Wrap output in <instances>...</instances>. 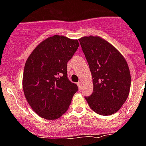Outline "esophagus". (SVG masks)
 Returning a JSON list of instances; mask_svg holds the SVG:
<instances>
[{"mask_svg":"<svg viewBox=\"0 0 146 146\" xmlns=\"http://www.w3.org/2000/svg\"><path fill=\"white\" fill-rule=\"evenodd\" d=\"M78 88H79V89H81V82H78Z\"/></svg>","mask_w":146,"mask_h":146,"instance_id":"obj_1","label":"esophagus"}]
</instances>
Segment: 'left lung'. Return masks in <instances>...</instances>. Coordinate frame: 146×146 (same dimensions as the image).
<instances>
[{
	"label": "left lung",
	"mask_w": 146,
	"mask_h": 146,
	"mask_svg": "<svg viewBox=\"0 0 146 146\" xmlns=\"http://www.w3.org/2000/svg\"><path fill=\"white\" fill-rule=\"evenodd\" d=\"M93 78V92L85 99L96 113H115L128 97L131 74L124 56L108 42L98 36L79 38Z\"/></svg>",
	"instance_id": "8db88e82"
}]
</instances>
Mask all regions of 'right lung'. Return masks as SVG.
I'll list each match as a JSON object with an SVG mask.
<instances>
[{"label":"right lung","instance_id":"1","mask_svg":"<svg viewBox=\"0 0 146 146\" xmlns=\"http://www.w3.org/2000/svg\"><path fill=\"white\" fill-rule=\"evenodd\" d=\"M78 40L49 37L33 50L25 63L23 90L27 102L42 118L54 120L69 108L78 87L67 76V62L78 50Z\"/></svg>","mask_w":146,"mask_h":146}]
</instances>
